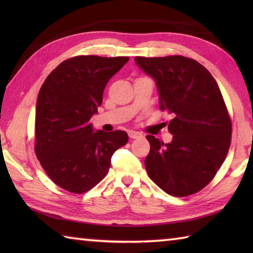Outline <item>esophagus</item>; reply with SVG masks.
<instances>
[{"label": "esophagus", "instance_id": "obj_1", "mask_svg": "<svg viewBox=\"0 0 253 253\" xmlns=\"http://www.w3.org/2000/svg\"><path fill=\"white\" fill-rule=\"evenodd\" d=\"M128 136L130 137L132 139H136V138H139V137H142L143 135L140 134L139 131H135V130H129L128 131Z\"/></svg>", "mask_w": 253, "mask_h": 253}]
</instances>
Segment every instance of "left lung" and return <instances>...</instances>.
Listing matches in <instances>:
<instances>
[{
	"mask_svg": "<svg viewBox=\"0 0 253 253\" xmlns=\"http://www.w3.org/2000/svg\"><path fill=\"white\" fill-rule=\"evenodd\" d=\"M135 62L155 80L160 109L173 116L172 142L146 136L148 176L169 195L194 194L212 181L229 152L232 126L219 85L207 68L182 55Z\"/></svg>",
	"mask_w": 253,
	"mask_h": 253,
	"instance_id": "8db88e82",
	"label": "left lung"
}]
</instances>
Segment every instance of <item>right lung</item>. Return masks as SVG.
<instances>
[{"label": "right lung", "instance_id": "1", "mask_svg": "<svg viewBox=\"0 0 253 253\" xmlns=\"http://www.w3.org/2000/svg\"><path fill=\"white\" fill-rule=\"evenodd\" d=\"M129 58L79 55L46 77L36 107V151L48 176L71 193H84L106 176L126 131L95 130L90 123L107 83Z\"/></svg>", "mask_w": 253, "mask_h": 253}]
</instances>
